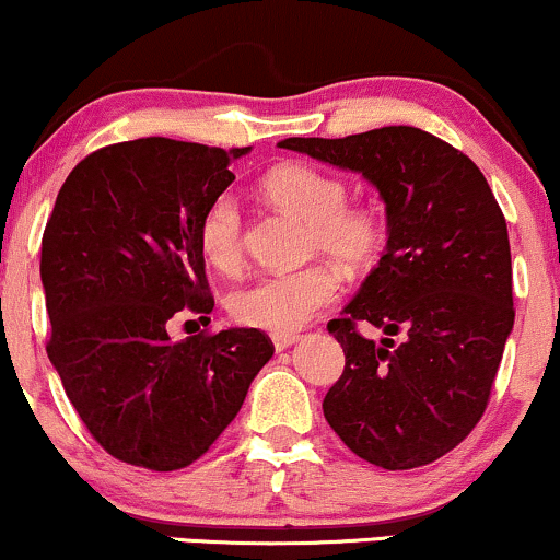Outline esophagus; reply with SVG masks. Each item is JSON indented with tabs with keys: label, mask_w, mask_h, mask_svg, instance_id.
Listing matches in <instances>:
<instances>
[{
	"label": "esophagus",
	"mask_w": 560,
	"mask_h": 560,
	"mask_svg": "<svg viewBox=\"0 0 560 560\" xmlns=\"http://www.w3.org/2000/svg\"><path fill=\"white\" fill-rule=\"evenodd\" d=\"M295 340H299V335L295 332H288V335H272V343H275V351H285V348H291Z\"/></svg>",
	"instance_id": "obj_1"
}]
</instances>
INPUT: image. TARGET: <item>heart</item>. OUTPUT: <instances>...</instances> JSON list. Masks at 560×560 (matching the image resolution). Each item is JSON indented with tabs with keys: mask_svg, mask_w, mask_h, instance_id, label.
I'll return each instance as SVG.
<instances>
[{
	"mask_svg": "<svg viewBox=\"0 0 560 560\" xmlns=\"http://www.w3.org/2000/svg\"><path fill=\"white\" fill-rule=\"evenodd\" d=\"M261 190L275 207L304 220L308 246L319 248L346 269H359L377 256L385 228L372 207L346 203V186L338 177L301 162L269 170ZM199 248L207 265L222 275L243 267V217L230 194L209 201L199 220ZM338 295L332 269L308 265L293 272L261 275L230 295L235 322L256 330L288 335L308 325Z\"/></svg>",
	"mask_w": 560,
	"mask_h": 560,
	"instance_id": "1",
	"label": "heart"
}]
</instances>
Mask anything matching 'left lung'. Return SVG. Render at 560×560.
<instances>
[{
	"mask_svg": "<svg viewBox=\"0 0 560 560\" xmlns=\"http://www.w3.org/2000/svg\"><path fill=\"white\" fill-rule=\"evenodd\" d=\"M278 147L359 173L385 203L383 259L343 317L327 322L346 366L322 404L325 419L374 466L438 462L482 419L514 330L509 228L488 180L469 156L411 125ZM359 320L386 338L364 339Z\"/></svg>",
	"mask_w": 560,
	"mask_h": 560,
	"instance_id": "1",
	"label": "left lung"
}]
</instances>
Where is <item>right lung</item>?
I'll return each instance as SVG.
<instances>
[{"label":"right lung","mask_w":560,"mask_h":560,"mask_svg":"<svg viewBox=\"0 0 560 560\" xmlns=\"http://www.w3.org/2000/svg\"><path fill=\"white\" fill-rule=\"evenodd\" d=\"M248 151L136 138L85 156L57 194L42 241L46 353L91 435L125 464H194L275 353L256 327L167 332L177 312H212L199 220Z\"/></svg>","instance_id":"obj_1"}]
</instances>
